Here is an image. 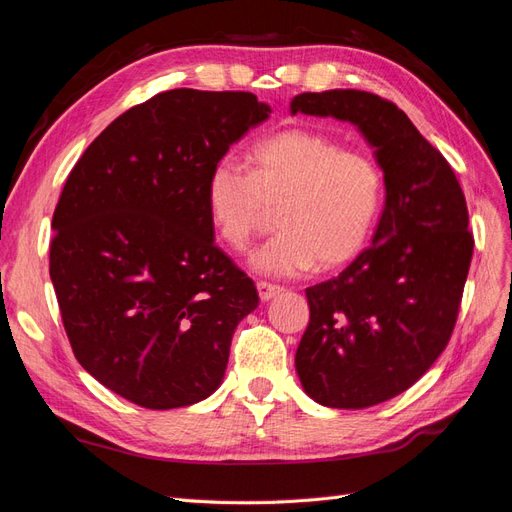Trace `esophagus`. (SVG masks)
<instances>
[{"instance_id": "esophagus-1", "label": "esophagus", "mask_w": 512, "mask_h": 512, "mask_svg": "<svg viewBox=\"0 0 512 512\" xmlns=\"http://www.w3.org/2000/svg\"><path fill=\"white\" fill-rule=\"evenodd\" d=\"M257 291H259V298L268 302L272 298H276L279 294H283V287L281 285H274L268 281H257Z\"/></svg>"}]
</instances>
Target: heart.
I'll return each instance as SVG.
<instances>
[{
  "label": "heart",
  "mask_w": 512,
  "mask_h": 512,
  "mask_svg": "<svg viewBox=\"0 0 512 512\" xmlns=\"http://www.w3.org/2000/svg\"><path fill=\"white\" fill-rule=\"evenodd\" d=\"M248 165L225 158L206 184L210 221L231 251H244L279 210V233L251 255L257 272L298 276L349 264L373 236L386 180L377 160L315 130L289 128L261 139Z\"/></svg>",
  "instance_id": "obj_1"
}]
</instances>
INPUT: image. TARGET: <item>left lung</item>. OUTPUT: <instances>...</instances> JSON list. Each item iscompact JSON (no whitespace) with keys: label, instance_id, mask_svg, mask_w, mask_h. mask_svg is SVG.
Returning <instances> with one entry per match:
<instances>
[{"label":"left lung","instance_id":"8db88e82","mask_svg":"<svg viewBox=\"0 0 512 512\" xmlns=\"http://www.w3.org/2000/svg\"><path fill=\"white\" fill-rule=\"evenodd\" d=\"M291 113L356 124L384 171L373 242L339 276L306 287L311 321L296 352L311 399L362 410L414 386L446 349L474 253L467 203L448 160L394 102L304 92Z\"/></svg>","mask_w":512,"mask_h":512}]
</instances>
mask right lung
<instances>
[{
    "label": "right lung",
    "mask_w": 512,
    "mask_h": 512,
    "mask_svg": "<svg viewBox=\"0 0 512 512\" xmlns=\"http://www.w3.org/2000/svg\"><path fill=\"white\" fill-rule=\"evenodd\" d=\"M270 107L251 92L180 87L113 120L72 167L53 212L49 274L81 367L130 403L203 401L253 279L214 244L212 167Z\"/></svg>",
    "instance_id": "obj_1"
}]
</instances>
